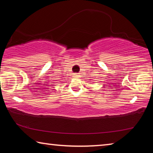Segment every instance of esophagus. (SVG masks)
<instances>
[{
  "label": "esophagus",
  "mask_w": 153,
  "mask_h": 153,
  "mask_svg": "<svg viewBox=\"0 0 153 153\" xmlns=\"http://www.w3.org/2000/svg\"><path fill=\"white\" fill-rule=\"evenodd\" d=\"M74 77H76V78H79L80 77V76L79 74H75L74 76Z\"/></svg>",
  "instance_id": "34e87169"
}]
</instances>
